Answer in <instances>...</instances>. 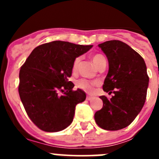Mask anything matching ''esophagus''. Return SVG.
I'll return each instance as SVG.
<instances>
[{
	"instance_id": "1",
	"label": "esophagus",
	"mask_w": 159,
	"mask_h": 159,
	"mask_svg": "<svg viewBox=\"0 0 159 159\" xmlns=\"http://www.w3.org/2000/svg\"><path fill=\"white\" fill-rule=\"evenodd\" d=\"M93 98H94V97L92 96V95H87L86 99H87V100H92V99H93Z\"/></svg>"
}]
</instances>
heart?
Returning a JSON list of instances; mask_svg holds the SVG:
<instances>
[{
    "label": "heart",
    "mask_w": 159,
    "mask_h": 159,
    "mask_svg": "<svg viewBox=\"0 0 159 159\" xmlns=\"http://www.w3.org/2000/svg\"><path fill=\"white\" fill-rule=\"evenodd\" d=\"M92 60H93L94 64H95V65L97 67H99L101 64H103L104 62H106V59H105V57L100 54L94 55L93 57H92ZM80 61V57H77L75 60V61H74V63H73V71H76ZM96 81L88 80L86 79H81V80L77 81L76 83L77 88L83 90V91H84L85 92H88V93H91V92H93L94 87L96 86Z\"/></svg>",
    "instance_id": "1"
}]
</instances>
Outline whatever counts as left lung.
<instances>
[{
    "instance_id": "obj_1",
    "label": "left lung",
    "mask_w": 159,
    "mask_h": 159,
    "mask_svg": "<svg viewBox=\"0 0 159 159\" xmlns=\"http://www.w3.org/2000/svg\"><path fill=\"white\" fill-rule=\"evenodd\" d=\"M99 47L109 63L102 89L114 95L110 99L99 97L103 105L94 117L102 129L121 130L134 121L145 103L149 83L147 66L137 52L120 40L106 41Z\"/></svg>"
}]
</instances>
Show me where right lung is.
I'll use <instances>...</instances> for the list:
<instances>
[{
    "mask_svg": "<svg viewBox=\"0 0 159 159\" xmlns=\"http://www.w3.org/2000/svg\"><path fill=\"white\" fill-rule=\"evenodd\" d=\"M92 48L66 41L43 43L33 49L19 73L20 98L29 119L43 131L67 128L75 106L86 99L82 90L73 91L68 80L75 58Z\"/></svg>",
    "mask_w": 159,
    "mask_h": 159,
    "instance_id": "obj_1",
    "label": "right lung"
}]
</instances>
